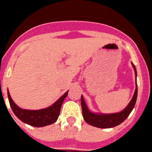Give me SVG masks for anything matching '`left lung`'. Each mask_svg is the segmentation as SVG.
I'll return each mask as SVG.
<instances>
[{
	"mask_svg": "<svg viewBox=\"0 0 152 152\" xmlns=\"http://www.w3.org/2000/svg\"><path fill=\"white\" fill-rule=\"evenodd\" d=\"M133 66L134 71H135V77L137 76L136 68L135 66L132 63ZM136 88H135V93L132 98L131 101L129 102L127 107L123 110V111L119 113H110V114H103V113H92L88 110V107L86 105L85 101L84 100V97L81 95V107H82V114L84 119L86 123L91 125L93 126L97 127V128L102 129H108L113 128L118 125L121 124L124 120L129 116L130 113L133 110L135 107V102L137 99V94H138V88H137V84H135Z\"/></svg>",
	"mask_w": 152,
	"mask_h": 152,
	"instance_id": "left-lung-1",
	"label": "left lung"
}]
</instances>
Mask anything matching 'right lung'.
<instances>
[{"label": "right lung", "instance_id": "obj_1", "mask_svg": "<svg viewBox=\"0 0 152 152\" xmlns=\"http://www.w3.org/2000/svg\"><path fill=\"white\" fill-rule=\"evenodd\" d=\"M68 91L63 96H61L54 104H52L49 107L38 110H29L21 109L13 102L8 91L7 95L12 110L19 119H20L24 123L32 126L42 127L52 124L57 120L58 117L59 116L61 104L64 101V98L68 95Z\"/></svg>", "mask_w": 152, "mask_h": 152}]
</instances>
